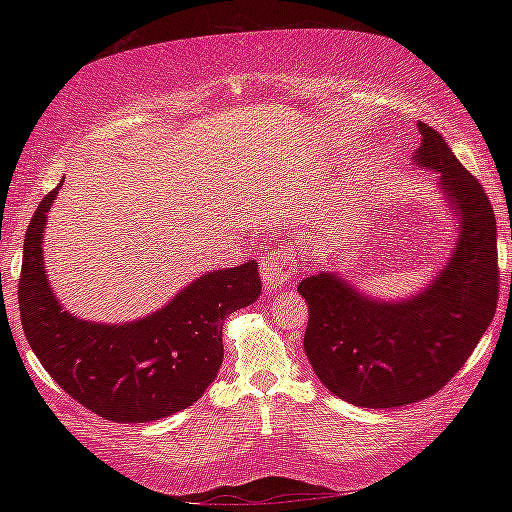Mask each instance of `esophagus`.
I'll use <instances>...</instances> for the list:
<instances>
[{"instance_id":"obj_1","label":"esophagus","mask_w":512,"mask_h":512,"mask_svg":"<svg viewBox=\"0 0 512 512\" xmlns=\"http://www.w3.org/2000/svg\"><path fill=\"white\" fill-rule=\"evenodd\" d=\"M298 268H300V259L296 257V253H293V248L289 244L280 246L262 266L264 289L266 291L282 289L284 284L298 273Z\"/></svg>"}]
</instances>
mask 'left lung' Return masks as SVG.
<instances>
[{
	"label": "left lung",
	"instance_id": "8db88e82",
	"mask_svg": "<svg viewBox=\"0 0 512 512\" xmlns=\"http://www.w3.org/2000/svg\"><path fill=\"white\" fill-rule=\"evenodd\" d=\"M413 162L438 173V187L458 221V241L427 289L386 302L359 293L336 273L298 284L309 305L305 354L339 400L393 409L438 393L470 359L499 300L497 221L483 185L443 135L418 124Z\"/></svg>",
	"mask_w": 512,
	"mask_h": 512
}]
</instances>
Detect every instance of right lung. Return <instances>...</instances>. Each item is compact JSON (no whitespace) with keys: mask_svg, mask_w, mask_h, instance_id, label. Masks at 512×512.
Wrapping results in <instances>:
<instances>
[{"mask_svg":"<svg viewBox=\"0 0 512 512\" xmlns=\"http://www.w3.org/2000/svg\"><path fill=\"white\" fill-rule=\"evenodd\" d=\"M54 192L24 237L20 318L42 366L85 409L112 422H153L192 406L223 363V320L262 293L257 262L210 271L155 314L124 325L76 318L49 287L42 232Z\"/></svg>","mask_w":512,"mask_h":512,"instance_id":"obj_1","label":"right lung"}]
</instances>
